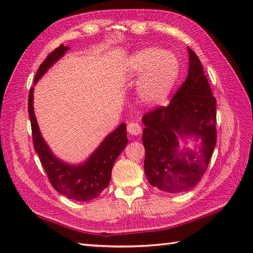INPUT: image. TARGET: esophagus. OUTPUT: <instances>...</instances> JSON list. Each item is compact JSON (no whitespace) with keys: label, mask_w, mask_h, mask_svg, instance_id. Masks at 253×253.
I'll return each instance as SVG.
<instances>
[{"label":"esophagus","mask_w":253,"mask_h":253,"mask_svg":"<svg viewBox=\"0 0 253 253\" xmlns=\"http://www.w3.org/2000/svg\"><path fill=\"white\" fill-rule=\"evenodd\" d=\"M127 131L132 136H138V135H140V133H141L142 128L138 123H129V124H128V126H127Z\"/></svg>","instance_id":"esophagus-1"}]
</instances>
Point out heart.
<instances>
[{"instance_id": "heart-1", "label": "heart", "mask_w": 253, "mask_h": 253, "mask_svg": "<svg viewBox=\"0 0 253 253\" xmlns=\"http://www.w3.org/2000/svg\"><path fill=\"white\" fill-rule=\"evenodd\" d=\"M127 77L138 80V93L147 105L163 102L174 87L179 74V63L174 54L158 47H146L132 54L126 66Z\"/></svg>"}]
</instances>
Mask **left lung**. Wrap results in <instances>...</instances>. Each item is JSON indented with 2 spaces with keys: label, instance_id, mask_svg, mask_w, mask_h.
I'll list each match as a JSON object with an SVG mask.
<instances>
[{
  "label": "left lung",
  "instance_id": "8db88e82",
  "mask_svg": "<svg viewBox=\"0 0 253 253\" xmlns=\"http://www.w3.org/2000/svg\"><path fill=\"white\" fill-rule=\"evenodd\" d=\"M188 53V76L169 104L142 117L144 173L150 185L169 193L200 181L216 143V100L199 57L190 47ZM190 136L201 146L180 149L179 139Z\"/></svg>",
  "mask_w": 253,
  "mask_h": 253
}]
</instances>
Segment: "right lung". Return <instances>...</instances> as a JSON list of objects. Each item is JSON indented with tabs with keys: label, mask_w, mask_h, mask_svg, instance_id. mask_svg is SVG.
<instances>
[{
	"label": "right lung",
	"mask_w": 253,
	"mask_h": 253,
	"mask_svg": "<svg viewBox=\"0 0 253 253\" xmlns=\"http://www.w3.org/2000/svg\"><path fill=\"white\" fill-rule=\"evenodd\" d=\"M68 49V46L61 44L46 56L36 74L35 84ZM28 112L35 150L54 189L76 201H89L100 196L110 184L112 169L116 159L127 146L126 124H121L107 135L87 161L72 165L56 158L41 135L34 111V87L29 91Z\"/></svg>",
	"instance_id": "1"
}]
</instances>
